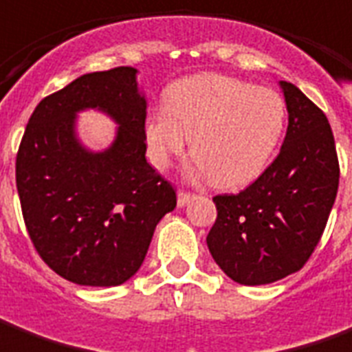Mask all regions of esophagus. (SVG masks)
Returning a JSON list of instances; mask_svg holds the SVG:
<instances>
[{
    "instance_id": "34e87169",
    "label": "esophagus",
    "mask_w": 352,
    "mask_h": 352,
    "mask_svg": "<svg viewBox=\"0 0 352 352\" xmlns=\"http://www.w3.org/2000/svg\"><path fill=\"white\" fill-rule=\"evenodd\" d=\"M193 199V195L191 193H188V191H178V207H186L190 201Z\"/></svg>"
}]
</instances>
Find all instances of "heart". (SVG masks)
Wrapping results in <instances>:
<instances>
[{
    "instance_id": "obj_1",
    "label": "heart",
    "mask_w": 352,
    "mask_h": 352,
    "mask_svg": "<svg viewBox=\"0 0 352 352\" xmlns=\"http://www.w3.org/2000/svg\"><path fill=\"white\" fill-rule=\"evenodd\" d=\"M164 103L145 116L153 164L166 168L191 140L195 170L218 188H236L258 176L287 118L276 89L217 72L176 80L164 91Z\"/></svg>"
}]
</instances>
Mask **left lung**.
Masks as SVG:
<instances>
[{
	"label": "left lung",
	"mask_w": 352,
	"mask_h": 352,
	"mask_svg": "<svg viewBox=\"0 0 352 352\" xmlns=\"http://www.w3.org/2000/svg\"><path fill=\"white\" fill-rule=\"evenodd\" d=\"M289 115L280 155L237 195H217L208 251L228 278L264 285L301 270L328 222L339 186L326 115L301 89L280 82Z\"/></svg>",
	"instance_id": "8db88e82"
}]
</instances>
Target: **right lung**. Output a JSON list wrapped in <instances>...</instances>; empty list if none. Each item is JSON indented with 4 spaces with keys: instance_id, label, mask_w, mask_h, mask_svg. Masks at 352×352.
Wrapping results in <instances>:
<instances>
[{
    "instance_id": "right-lung-1",
    "label": "right lung",
    "mask_w": 352,
    "mask_h": 352,
    "mask_svg": "<svg viewBox=\"0 0 352 352\" xmlns=\"http://www.w3.org/2000/svg\"><path fill=\"white\" fill-rule=\"evenodd\" d=\"M88 108L119 124L103 152L88 150L76 132V116ZM145 116L138 70L116 67L43 98L26 124L16 153L24 224L43 263L69 282H128L176 207L174 188L145 159Z\"/></svg>"
}]
</instances>
